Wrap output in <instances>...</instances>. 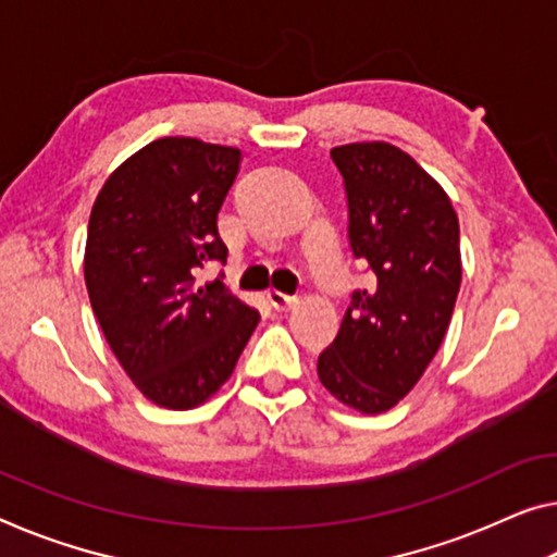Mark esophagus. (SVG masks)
I'll use <instances>...</instances> for the list:
<instances>
[{"label": "esophagus", "instance_id": "obj_1", "mask_svg": "<svg viewBox=\"0 0 557 557\" xmlns=\"http://www.w3.org/2000/svg\"><path fill=\"white\" fill-rule=\"evenodd\" d=\"M267 301H269V306L273 308V311H288V308H294L298 304V298L281 294V290H269Z\"/></svg>", "mask_w": 557, "mask_h": 557}]
</instances>
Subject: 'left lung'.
<instances>
[{
  "label": "left lung",
  "mask_w": 557,
  "mask_h": 557,
  "mask_svg": "<svg viewBox=\"0 0 557 557\" xmlns=\"http://www.w3.org/2000/svg\"><path fill=\"white\" fill-rule=\"evenodd\" d=\"M348 199V242L373 284L350 294L319 356L331 396L383 413L416 386L446 336L460 288V231L448 194L386 141L331 149Z\"/></svg>",
  "instance_id": "8db88e82"
}]
</instances>
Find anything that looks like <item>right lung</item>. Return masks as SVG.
<instances>
[{"mask_svg":"<svg viewBox=\"0 0 557 557\" xmlns=\"http://www.w3.org/2000/svg\"><path fill=\"white\" fill-rule=\"evenodd\" d=\"M242 151L189 136L147 144L101 186L91 207L84 278L109 348L157 406L186 410L228 381L259 311L224 281L216 216Z\"/></svg>","mask_w":557,"mask_h":557,"instance_id":"obj_1","label":"right lung"}]
</instances>
